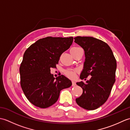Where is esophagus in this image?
<instances>
[{"instance_id":"34e87169","label":"esophagus","mask_w":130,"mask_h":130,"mask_svg":"<svg viewBox=\"0 0 130 130\" xmlns=\"http://www.w3.org/2000/svg\"><path fill=\"white\" fill-rule=\"evenodd\" d=\"M75 85H76V83L74 81H72V86L74 87L75 86Z\"/></svg>"}]
</instances>
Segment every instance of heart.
Returning a JSON list of instances; mask_svg holds the SVG:
<instances>
[{"label":"heart","mask_w":130,"mask_h":130,"mask_svg":"<svg viewBox=\"0 0 130 130\" xmlns=\"http://www.w3.org/2000/svg\"><path fill=\"white\" fill-rule=\"evenodd\" d=\"M80 50H82L80 47H73L70 49V52L71 53H73V52H75L78 51ZM77 72V70L75 69H69L65 71V74L68 76L69 78H74L75 76L76 73Z\"/></svg>","instance_id":"b5f03b06"}]
</instances>
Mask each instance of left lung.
Returning <instances> with one entry per match:
<instances>
[{"instance_id":"8db88e82","label":"left lung","mask_w":130,"mask_h":130,"mask_svg":"<svg viewBox=\"0 0 130 130\" xmlns=\"http://www.w3.org/2000/svg\"><path fill=\"white\" fill-rule=\"evenodd\" d=\"M74 42L84 49L85 62L80 78L84 83L77 82L83 89L80 96L76 99L80 107L94 110L103 105L108 98L115 82L117 63L110 47L106 42L92 37L78 36Z\"/></svg>"}]
</instances>
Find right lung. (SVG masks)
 I'll list each match as a JSON object with an SVG mask.
<instances>
[{"label": "right lung", "instance_id": "add662e5", "mask_svg": "<svg viewBox=\"0 0 130 130\" xmlns=\"http://www.w3.org/2000/svg\"><path fill=\"white\" fill-rule=\"evenodd\" d=\"M73 41V37H47L33 43L24 52L19 68L21 85L34 106L41 108L51 106L59 99L60 91L72 85L63 75L55 79L50 69L56 68L61 55Z\"/></svg>", "mask_w": 130, "mask_h": 130}]
</instances>
